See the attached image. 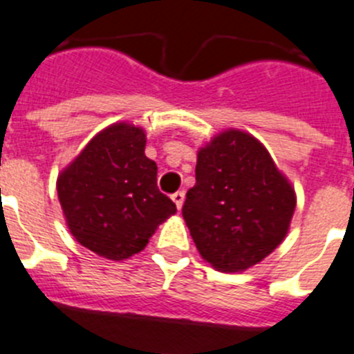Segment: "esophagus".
I'll list each match as a JSON object with an SVG mask.
<instances>
[{"instance_id":"34e87169","label":"esophagus","mask_w":354,"mask_h":354,"mask_svg":"<svg viewBox=\"0 0 354 354\" xmlns=\"http://www.w3.org/2000/svg\"><path fill=\"white\" fill-rule=\"evenodd\" d=\"M171 197H173L176 208L181 209V206H183V201H185V192H183V190H178V192H174Z\"/></svg>"}]
</instances>
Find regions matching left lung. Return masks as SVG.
<instances>
[{
	"label": "left lung",
	"instance_id": "1",
	"mask_svg": "<svg viewBox=\"0 0 354 354\" xmlns=\"http://www.w3.org/2000/svg\"><path fill=\"white\" fill-rule=\"evenodd\" d=\"M296 208L291 181L252 133L227 129L197 151L196 185L181 213L201 257L245 272L275 250Z\"/></svg>",
	"mask_w": 354,
	"mask_h": 354
}]
</instances>
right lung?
Returning <instances> with one entry per match:
<instances>
[{
  "instance_id": "right-lung-1",
  "label": "right lung",
  "mask_w": 354,
  "mask_h": 354,
  "mask_svg": "<svg viewBox=\"0 0 354 354\" xmlns=\"http://www.w3.org/2000/svg\"><path fill=\"white\" fill-rule=\"evenodd\" d=\"M146 132L129 122L95 136L59 173L56 189L72 236L91 252L123 261L148 245L176 205L157 187Z\"/></svg>"
}]
</instances>
